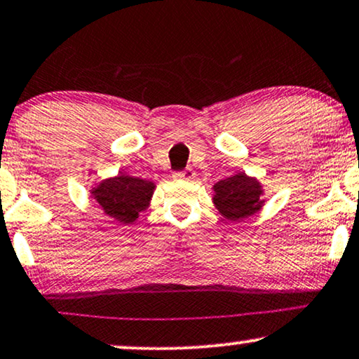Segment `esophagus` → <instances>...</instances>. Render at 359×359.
<instances>
[{
    "mask_svg": "<svg viewBox=\"0 0 359 359\" xmlns=\"http://www.w3.org/2000/svg\"><path fill=\"white\" fill-rule=\"evenodd\" d=\"M173 178L178 180V181H181V180H188L189 181V180L194 178V171L191 170V168L184 170V171H178V173L173 175Z\"/></svg>",
    "mask_w": 359,
    "mask_h": 359,
    "instance_id": "esophagus-1",
    "label": "esophagus"
}]
</instances>
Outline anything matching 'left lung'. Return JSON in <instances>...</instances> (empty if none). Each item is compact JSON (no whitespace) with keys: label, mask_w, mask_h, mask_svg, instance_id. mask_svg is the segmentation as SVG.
<instances>
[{"label":"left lung","mask_w":359,"mask_h":359,"mask_svg":"<svg viewBox=\"0 0 359 359\" xmlns=\"http://www.w3.org/2000/svg\"><path fill=\"white\" fill-rule=\"evenodd\" d=\"M212 191L214 206L229 221L245 219L264 206L262 184L242 171L221 180Z\"/></svg>","instance_id":"1"}]
</instances>
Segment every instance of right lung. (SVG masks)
I'll return each instance as SVG.
<instances>
[{
	"label": "right lung",
	"mask_w": 359,
	"mask_h": 359,
	"mask_svg": "<svg viewBox=\"0 0 359 359\" xmlns=\"http://www.w3.org/2000/svg\"><path fill=\"white\" fill-rule=\"evenodd\" d=\"M155 191V183L125 173L104 180L90 189V196L95 199L107 216L122 224H132L138 214L145 211Z\"/></svg>",
	"instance_id": "obj_1"
}]
</instances>
